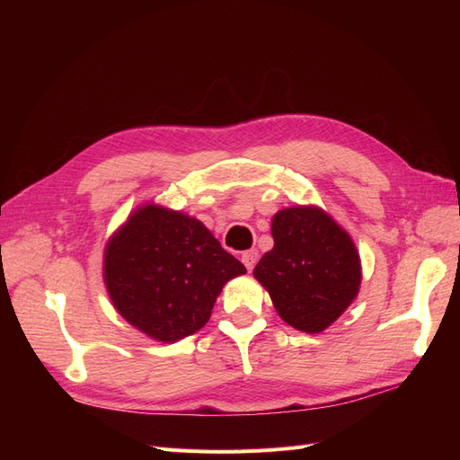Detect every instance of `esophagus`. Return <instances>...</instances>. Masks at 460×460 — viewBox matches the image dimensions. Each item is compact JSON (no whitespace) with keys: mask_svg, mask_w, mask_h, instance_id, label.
Masks as SVG:
<instances>
[{"mask_svg":"<svg viewBox=\"0 0 460 460\" xmlns=\"http://www.w3.org/2000/svg\"><path fill=\"white\" fill-rule=\"evenodd\" d=\"M257 259H259V252H257V249H249V252H243V255H242V262L245 264L249 272H252V270L255 269Z\"/></svg>","mask_w":460,"mask_h":460,"instance_id":"1","label":"esophagus"}]
</instances>
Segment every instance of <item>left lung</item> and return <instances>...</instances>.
<instances>
[{
  "label": "left lung",
  "instance_id": "8db88e82",
  "mask_svg": "<svg viewBox=\"0 0 460 460\" xmlns=\"http://www.w3.org/2000/svg\"><path fill=\"white\" fill-rule=\"evenodd\" d=\"M272 238L253 276L284 323L307 333L326 330L358 294L360 261L351 238L316 207L276 213Z\"/></svg>",
  "mask_w": 460,
  "mask_h": 460
}]
</instances>
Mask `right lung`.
I'll use <instances>...</instances> for the list:
<instances>
[{
  "label": "right lung",
  "mask_w": 460,
  "mask_h": 460,
  "mask_svg": "<svg viewBox=\"0 0 460 460\" xmlns=\"http://www.w3.org/2000/svg\"><path fill=\"white\" fill-rule=\"evenodd\" d=\"M243 264L198 218L157 205L136 211L105 249L111 301L132 326L159 341L191 336Z\"/></svg>",
  "instance_id": "add662e5"
}]
</instances>
